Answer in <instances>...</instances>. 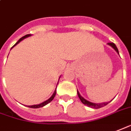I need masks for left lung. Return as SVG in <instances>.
<instances>
[{"instance_id": "left-lung-1", "label": "left lung", "mask_w": 131, "mask_h": 131, "mask_svg": "<svg viewBox=\"0 0 131 131\" xmlns=\"http://www.w3.org/2000/svg\"><path fill=\"white\" fill-rule=\"evenodd\" d=\"M108 45H110V47H112V48L114 49V50L116 51V53L118 54H119V50H118V49L116 47V46L115 45V44H114L113 42H110V43H107ZM77 95L79 96V98L80 99V101L84 105H85L88 106V107H91V108H94V109H98V108H101V107H103L104 106L107 105L109 103H110L111 101H109V102H105V103H92V102H90V101H87V100H86L85 98H83L82 96L80 95V93H79V91H77Z\"/></svg>"}]
</instances>
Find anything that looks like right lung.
<instances>
[{
  "label": "right lung",
  "instance_id": "obj_1",
  "mask_svg": "<svg viewBox=\"0 0 131 131\" xmlns=\"http://www.w3.org/2000/svg\"><path fill=\"white\" fill-rule=\"evenodd\" d=\"M31 35H32L31 34H28V35H24V37H22V38H20L19 40L17 41V42H16V44H15V45L13 46L12 48H11V49H12L13 48V47H14L15 46L17 45V44L19 43L21 41H22L24 39H25V38H28V37H30V36H31ZM60 77H61V76L59 77V79H60ZM56 89L54 90V93L52 94V96H51L50 98H49L48 100H47V101H44V102H42V103L38 104V105H27V107H30V108H39V107H44V106H45L46 105H47L48 103H50L51 101H52V100L54 99V97H55V96H56Z\"/></svg>",
  "mask_w": 131,
  "mask_h": 131
}]
</instances>
